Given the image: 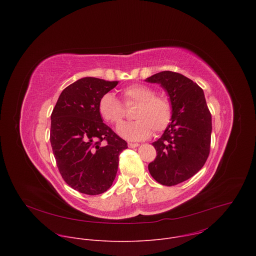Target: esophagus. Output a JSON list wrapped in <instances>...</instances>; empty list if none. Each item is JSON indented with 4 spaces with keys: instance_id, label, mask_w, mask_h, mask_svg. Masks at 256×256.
<instances>
[{
    "instance_id": "obj_1",
    "label": "esophagus",
    "mask_w": 256,
    "mask_h": 256,
    "mask_svg": "<svg viewBox=\"0 0 256 256\" xmlns=\"http://www.w3.org/2000/svg\"><path fill=\"white\" fill-rule=\"evenodd\" d=\"M138 142H128V147L130 148H136V147H138Z\"/></svg>"
}]
</instances>
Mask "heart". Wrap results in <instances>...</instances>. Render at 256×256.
Instances as JSON below:
<instances>
[{
    "label": "heart",
    "mask_w": 256,
    "mask_h": 256,
    "mask_svg": "<svg viewBox=\"0 0 256 256\" xmlns=\"http://www.w3.org/2000/svg\"><path fill=\"white\" fill-rule=\"evenodd\" d=\"M122 103L126 107L136 105L132 118L136 120L124 122L118 128V134L130 140L147 138L154 134L164 132L171 124L173 106L170 98L147 85L134 84L122 91ZM112 94L106 93L98 101L97 109L101 118L112 126H118L124 116L126 108Z\"/></svg>",
    "instance_id": "b5f03b06"
}]
</instances>
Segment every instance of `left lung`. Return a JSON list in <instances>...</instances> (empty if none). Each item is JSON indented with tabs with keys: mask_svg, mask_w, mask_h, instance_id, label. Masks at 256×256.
<instances>
[{
	"mask_svg": "<svg viewBox=\"0 0 256 256\" xmlns=\"http://www.w3.org/2000/svg\"><path fill=\"white\" fill-rule=\"evenodd\" d=\"M146 81L161 84L172 102V122L153 142L157 156L148 168L159 184L173 186L204 165L210 150L212 114L202 89L179 72H160Z\"/></svg>",
	"mask_w": 256,
	"mask_h": 256,
	"instance_id": "8db88e82",
	"label": "left lung"
}]
</instances>
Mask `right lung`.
Returning <instances> with one entry per match:
<instances>
[{
  "label": "right lung",
  "mask_w": 256,
  "mask_h": 256,
  "mask_svg": "<svg viewBox=\"0 0 256 256\" xmlns=\"http://www.w3.org/2000/svg\"><path fill=\"white\" fill-rule=\"evenodd\" d=\"M86 77L60 93L52 114L50 144L56 166L72 188L96 196L112 186L124 140L107 126L98 114V101L118 85Z\"/></svg>",
  "instance_id": "obj_1"
}]
</instances>
